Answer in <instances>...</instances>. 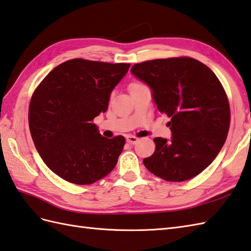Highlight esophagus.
Instances as JSON below:
<instances>
[{"mask_svg":"<svg viewBox=\"0 0 251 251\" xmlns=\"http://www.w3.org/2000/svg\"><path fill=\"white\" fill-rule=\"evenodd\" d=\"M126 141H127V143H130V144H132V145H134V144H136V143L138 142V138H137V137H135V136H132V135H130V136H127V137H126Z\"/></svg>","mask_w":251,"mask_h":251,"instance_id":"esophagus-1","label":"esophagus"}]
</instances>
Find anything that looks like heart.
<instances>
[{"label":"heart","instance_id":"b5f03b06","mask_svg":"<svg viewBox=\"0 0 251 251\" xmlns=\"http://www.w3.org/2000/svg\"><path fill=\"white\" fill-rule=\"evenodd\" d=\"M141 86H143L142 83H140V82H131L130 85H129V90L131 91V90H133V89H136V88H138V87H141Z\"/></svg>","mask_w":251,"mask_h":251}]
</instances>
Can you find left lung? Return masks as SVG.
Segmentation results:
<instances>
[{"label":"left lung","instance_id":"obj_1","mask_svg":"<svg viewBox=\"0 0 251 251\" xmlns=\"http://www.w3.org/2000/svg\"><path fill=\"white\" fill-rule=\"evenodd\" d=\"M131 73L147 83L160 113L171 118V140L155 137L154 152L144 165L168 181L199 175L215 160L229 132L230 105L219 79L208 66L187 57L137 63Z\"/></svg>","mask_w":251,"mask_h":251}]
</instances>
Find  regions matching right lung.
<instances>
[{
    "label": "right lung",
    "mask_w": 251,
    "mask_h": 251,
    "mask_svg": "<svg viewBox=\"0 0 251 251\" xmlns=\"http://www.w3.org/2000/svg\"><path fill=\"white\" fill-rule=\"evenodd\" d=\"M127 63L72 59L50 72L30 102L29 126L44 162L64 180L90 185L114 170L126 138L100 134L93 119L108 107Z\"/></svg>",
    "instance_id": "obj_1"
}]
</instances>
